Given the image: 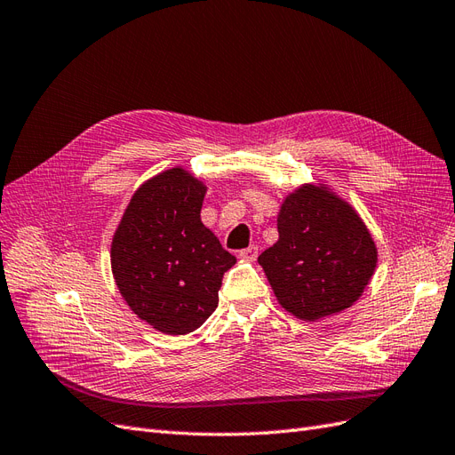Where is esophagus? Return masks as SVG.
<instances>
[{
  "label": "esophagus",
  "instance_id": "esophagus-1",
  "mask_svg": "<svg viewBox=\"0 0 455 455\" xmlns=\"http://www.w3.org/2000/svg\"><path fill=\"white\" fill-rule=\"evenodd\" d=\"M239 256H241L243 259H246V261H256V258H258V246H256V244H251L249 249L241 251Z\"/></svg>",
  "mask_w": 455,
  "mask_h": 455
}]
</instances>
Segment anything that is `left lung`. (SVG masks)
Returning <instances> with one entry per match:
<instances>
[{"mask_svg":"<svg viewBox=\"0 0 455 455\" xmlns=\"http://www.w3.org/2000/svg\"><path fill=\"white\" fill-rule=\"evenodd\" d=\"M279 239L258 256L281 307L315 323L351 307L370 284L378 246L355 206L326 182L283 199Z\"/></svg>","mask_w":455,"mask_h":455,"instance_id":"1","label":"left lung"}]
</instances>
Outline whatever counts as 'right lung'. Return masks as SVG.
<instances>
[{
	"mask_svg": "<svg viewBox=\"0 0 455 455\" xmlns=\"http://www.w3.org/2000/svg\"><path fill=\"white\" fill-rule=\"evenodd\" d=\"M206 184L184 167L148 178L112 237L109 261L131 311L169 336L197 330L218 306L235 256L201 222Z\"/></svg>",
	"mask_w": 455,
	"mask_h": 455,
	"instance_id": "right-lung-1",
	"label": "right lung"
}]
</instances>
